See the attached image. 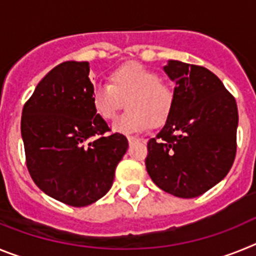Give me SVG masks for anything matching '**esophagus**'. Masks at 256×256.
<instances>
[{"label":"esophagus","instance_id":"1","mask_svg":"<svg viewBox=\"0 0 256 256\" xmlns=\"http://www.w3.org/2000/svg\"><path fill=\"white\" fill-rule=\"evenodd\" d=\"M137 141H141V138H138V137H134V136H128V142H130V144H134V142Z\"/></svg>","mask_w":256,"mask_h":256}]
</instances>
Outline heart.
Here are the masks:
<instances>
[{
	"mask_svg": "<svg viewBox=\"0 0 256 256\" xmlns=\"http://www.w3.org/2000/svg\"><path fill=\"white\" fill-rule=\"evenodd\" d=\"M91 101L104 120H112L126 101L128 112L114 122L112 130L132 134L144 132L151 124L162 126L168 119L174 92L158 73L138 62H126L108 74V84L94 88Z\"/></svg>",
	"mask_w": 256,
	"mask_h": 256,
	"instance_id": "heart-1",
	"label": "heart"
}]
</instances>
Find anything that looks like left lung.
Here are the masks:
<instances>
[{"label":"left lung","instance_id":"8db88e82","mask_svg":"<svg viewBox=\"0 0 256 256\" xmlns=\"http://www.w3.org/2000/svg\"><path fill=\"white\" fill-rule=\"evenodd\" d=\"M174 105L148 142L146 169L156 186L177 198L202 195L227 176L236 156V100L206 68L169 60Z\"/></svg>","mask_w":256,"mask_h":256}]
</instances>
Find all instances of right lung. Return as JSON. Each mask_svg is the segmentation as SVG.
<instances>
[{
    "instance_id": "right-lung-1",
    "label": "right lung",
    "mask_w": 256,
    "mask_h": 256,
    "mask_svg": "<svg viewBox=\"0 0 256 256\" xmlns=\"http://www.w3.org/2000/svg\"><path fill=\"white\" fill-rule=\"evenodd\" d=\"M87 61H65L44 76L22 108V138L32 180L46 195L87 206L112 188L128 148L92 106Z\"/></svg>"
}]
</instances>
